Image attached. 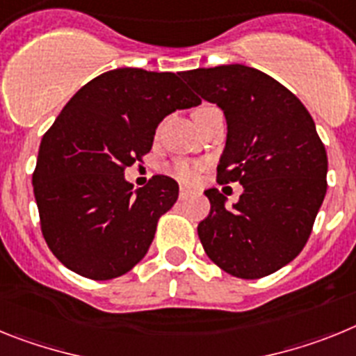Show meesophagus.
<instances>
[{"label": "esophagus", "instance_id": "1", "mask_svg": "<svg viewBox=\"0 0 356 356\" xmlns=\"http://www.w3.org/2000/svg\"><path fill=\"white\" fill-rule=\"evenodd\" d=\"M190 193L191 191L188 190V188H181V190H179V200H186L188 197H190Z\"/></svg>", "mask_w": 356, "mask_h": 356}]
</instances>
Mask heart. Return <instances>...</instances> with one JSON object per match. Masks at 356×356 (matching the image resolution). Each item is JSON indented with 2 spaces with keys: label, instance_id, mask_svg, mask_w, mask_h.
<instances>
[{
  "label": "heart",
  "instance_id": "heart-1",
  "mask_svg": "<svg viewBox=\"0 0 356 356\" xmlns=\"http://www.w3.org/2000/svg\"><path fill=\"white\" fill-rule=\"evenodd\" d=\"M211 107L213 105H202V107H199V109L195 111L193 116L204 113V111L211 109ZM199 170H200L199 163H193V161H188V159H177L168 166V174L181 182H193L197 179Z\"/></svg>",
  "mask_w": 356,
  "mask_h": 356
}]
</instances>
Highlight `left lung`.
<instances>
[{"mask_svg": "<svg viewBox=\"0 0 356 356\" xmlns=\"http://www.w3.org/2000/svg\"><path fill=\"white\" fill-rule=\"evenodd\" d=\"M184 80L225 114L216 179L243 186L231 209L216 188L204 191L211 211L197 227L200 243L231 276H268L310 238L327 188L326 148L301 100L264 71L242 64L199 67Z\"/></svg>", "mask_w": 356, "mask_h": 356, "instance_id": "obj_1", "label": "left lung"}]
</instances>
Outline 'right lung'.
Segmentation results:
<instances>
[{
  "label": "right lung",
  "mask_w": 356,
  "mask_h": 356,
  "mask_svg": "<svg viewBox=\"0 0 356 356\" xmlns=\"http://www.w3.org/2000/svg\"><path fill=\"white\" fill-rule=\"evenodd\" d=\"M182 75L105 71L75 92L42 136L33 195L49 251L70 270L113 280L147 254L179 184L154 175L132 191L123 174L150 152L165 116L200 104Z\"/></svg>",
  "instance_id": "1"
}]
</instances>
